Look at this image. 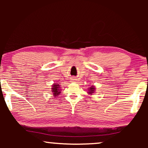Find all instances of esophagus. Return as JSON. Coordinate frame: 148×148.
I'll return each mask as SVG.
<instances>
[{
    "instance_id": "34e87169",
    "label": "esophagus",
    "mask_w": 148,
    "mask_h": 148,
    "mask_svg": "<svg viewBox=\"0 0 148 148\" xmlns=\"http://www.w3.org/2000/svg\"><path fill=\"white\" fill-rule=\"evenodd\" d=\"M71 80H72V81H74V80H75L74 77H72V79H71Z\"/></svg>"
}]
</instances>
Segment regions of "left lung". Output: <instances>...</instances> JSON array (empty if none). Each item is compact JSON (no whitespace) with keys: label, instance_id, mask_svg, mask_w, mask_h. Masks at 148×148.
<instances>
[{"label":"left lung","instance_id":"left-lung-1","mask_svg":"<svg viewBox=\"0 0 148 148\" xmlns=\"http://www.w3.org/2000/svg\"><path fill=\"white\" fill-rule=\"evenodd\" d=\"M88 93L89 94V95H92L94 93V92L95 91V86H91V87H90V88H89L88 89Z\"/></svg>","mask_w":148,"mask_h":148}]
</instances>
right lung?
Listing matches in <instances>:
<instances>
[{"label":"right lung","instance_id":"add662e5","mask_svg":"<svg viewBox=\"0 0 148 148\" xmlns=\"http://www.w3.org/2000/svg\"><path fill=\"white\" fill-rule=\"evenodd\" d=\"M51 91L53 92V95L54 97H56L61 93V89H60V86L58 84H54L52 86Z\"/></svg>","mask_w":148,"mask_h":148}]
</instances>
